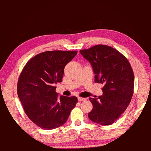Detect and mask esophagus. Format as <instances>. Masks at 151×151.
I'll use <instances>...</instances> for the list:
<instances>
[{
    "mask_svg": "<svg viewBox=\"0 0 151 151\" xmlns=\"http://www.w3.org/2000/svg\"><path fill=\"white\" fill-rule=\"evenodd\" d=\"M78 100L79 101H85V100H86V99L85 98H83V97H78Z\"/></svg>",
    "mask_w": 151,
    "mask_h": 151,
    "instance_id": "1",
    "label": "esophagus"
}]
</instances>
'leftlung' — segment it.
Wrapping results in <instances>:
<instances>
[{"label": "left lung", "instance_id": "obj_1", "mask_svg": "<svg viewBox=\"0 0 151 151\" xmlns=\"http://www.w3.org/2000/svg\"><path fill=\"white\" fill-rule=\"evenodd\" d=\"M80 52L92 65L94 82L104 85L103 95L90 98L93 108L89 118L96 123L110 125L120 118L132 98V68L122 54L105 45H96Z\"/></svg>", "mask_w": 151, "mask_h": 151}]
</instances>
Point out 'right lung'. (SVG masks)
Here are the masks:
<instances>
[{"mask_svg":"<svg viewBox=\"0 0 151 151\" xmlns=\"http://www.w3.org/2000/svg\"><path fill=\"white\" fill-rule=\"evenodd\" d=\"M77 51H46L32 57L24 66L17 83V94L24 111L34 124L53 129L68 120L78 98L58 96L55 84L62 81L64 67Z\"/></svg>","mask_w":151,"mask_h":151,"instance_id":"obj_1","label":"right lung"}]
</instances>
